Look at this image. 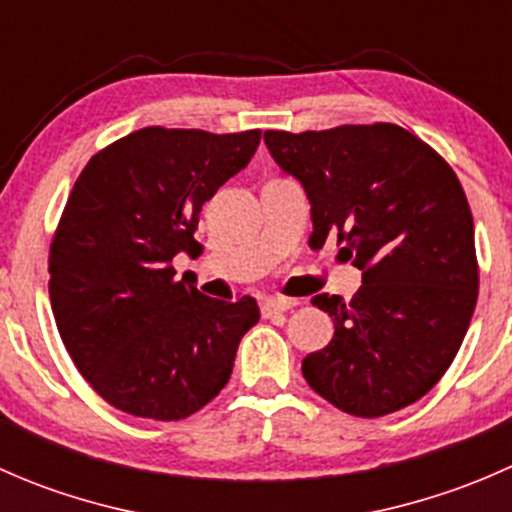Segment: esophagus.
Listing matches in <instances>:
<instances>
[{
    "label": "esophagus",
    "mask_w": 512,
    "mask_h": 512,
    "mask_svg": "<svg viewBox=\"0 0 512 512\" xmlns=\"http://www.w3.org/2000/svg\"><path fill=\"white\" fill-rule=\"evenodd\" d=\"M297 299H285V297H275V299H267L265 304H262V312H265V317H270V314H277V312H287V309H294L297 307Z\"/></svg>",
    "instance_id": "34e87169"
}]
</instances>
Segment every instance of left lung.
I'll return each mask as SVG.
<instances>
[{
  "mask_svg": "<svg viewBox=\"0 0 512 512\" xmlns=\"http://www.w3.org/2000/svg\"><path fill=\"white\" fill-rule=\"evenodd\" d=\"M267 151L312 205V245L329 235L361 270L349 302L317 294L334 337L302 361L307 384L352 416L414 404L461 349L478 299L473 215L456 173L394 123L265 131Z\"/></svg>",
  "mask_w": 512,
  "mask_h": 512,
  "instance_id": "1",
  "label": "left lung"
}]
</instances>
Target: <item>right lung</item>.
I'll return each instance as SVG.
<instances>
[{"instance_id": "obj_1", "label": "right lung", "mask_w": 512, "mask_h": 512, "mask_svg": "<svg viewBox=\"0 0 512 512\" xmlns=\"http://www.w3.org/2000/svg\"><path fill=\"white\" fill-rule=\"evenodd\" d=\"M260 131L148 126L81 170L49 252V297L76 369L131 416L180 421L223 391L252 297L200 294L173 257L200 255V208L260 146Z\"/></svg>"}]
</instances>
